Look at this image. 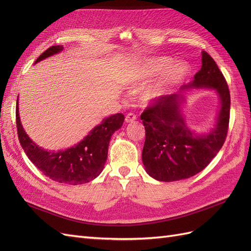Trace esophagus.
Returning <instances> with one entry per match:
<instances>
[{"mask_svg": "<svg viewBox=\"0 0 251 251\" xmlns=\"http://www.w3.org/2000/svg\"><path fill=\"white\" fill-rule=\"evenodd\" d=\"M136 119V115L134 113H128L126 115V123H132Z\"/></svg>", "mask_w": 251, "mask_h": 251, "instance_id": "obj_1", "label": "esophagus"}]
</instances>
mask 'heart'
Instances as JSON below:
<instances>
[{
    "mask_svg": "<svg viewBox=\"0 0 251 251\" xmlns=\"http://www.w3.org/2000/svg\"><path fill=\"white\" fill-rule=\"evenodd\" d=\"M174 60L170 57L160 56L143 60L135 74V78L141 85H144L151 78L162 73V76L156 85L149 88L141 94V101L150 103L163 96L169 91L178 85L187 75V68L184 65H173Z\"/></svg>",
    "mask_w": 251,
    "mask_h": 251,
    "instance_id": "obj_1",
    "label": "heart"
}]
</instances>
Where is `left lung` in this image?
<instances>
[{
	"label": "left lung",
	"instance_id": "left-lung-1",
	"mask_svg": "<svg viewBox=\"0 0 251 251\" xmlns=\"http://www.w3.org/2000/svg\"><path fill=\"white\" fill-rule=\"evenodd\" d=\"M215 89L221 100L216 127L207 134H196L185 125L180 113L183 96L171 94L150 102L141 114L146 128L142 162L151 177L159 181H177L193 177L209 164L225 142L229 126L230 94L226 79L207 52H202V67L188 88Z\"/></svg>",
	"mask_w": 251,
	"mask_h": 251
}]
</instances>
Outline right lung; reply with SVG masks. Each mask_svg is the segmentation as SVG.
Segmentation results:
<instances>
[{
    "label": "right lung",
    "mask_w": 251,
    "mask_h": 251,
    "mask_svg": "<svg viewBox=\"0 0 251 251\" xmlns=\"http://www.w3.org/2000/svg\"><path fill=\"white\" fill-rule=\"evenodd\" d=\"M62 50V46H51L37 57L35 63ZM16 119L20 143L30 161L51 180L59 183L76 185L87 183L101 173L108 158L111 136L123 126L125 116L121 113H117L107 117L77 146L57 151H45L28 137L21 124L18 102Z\"/></svg>",
    "instance_id": "obj_1"
}]
</instances>
